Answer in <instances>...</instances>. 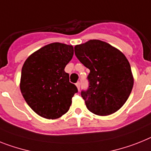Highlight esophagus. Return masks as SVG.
<instances>
[{"label": "esophagus", "mask_w": 151, "mask_h": 151, "mask_svg": "<svg viewBox=\"0 0 151 151\" xmlns=\"http://www.w3.org/2000/svg\"><path fill=\"white\" fill-rule=\"evenodd\" d=\"M76 86H77L78 89L80 91V88H81V83H80V82H77V83H76Z\"/></svg>", "instance_id": "esophagus-1"}]
</instances>
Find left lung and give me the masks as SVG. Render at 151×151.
Instances as JSON below:
<instances>
[{
  "instance_id": "obj_1",
  "label": "left lung",
  "mask_w": 151,
  "mask_h": 151,
  "mask_svg": "<svg viewBox=\"0 0 151 151\" xmlns=\"http://www.w3.org/2000/svg\"><path fill=\"white\" fill-rule=\"evenodd\" d=\"M74 52L90 70L88 89L81 93L87 109L99 116L118 111L128 99L134 86L131 68L124 54L99 40L76 45Z\"/></svg>"
}]
</instances>
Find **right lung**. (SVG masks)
<instances>
[{
	"instance_id": "right-lung-1",
	"label": "right lung",
	"mask_w": 151,
	"mask_h": 151,
	"mask_svg": "<svg viewBox=\"0 0 151 151\" xmlns=\"http://www.w3.org/2000/svg\"><path fill=\"white\" fill-rule=\"evenodd\" d=\"M73 55L71 45L52 43L25 60L20 88L27 104L39 116L53 120L69 110L72 97L78 91L64 71Z\"/></svg>"
}]
</instances>
